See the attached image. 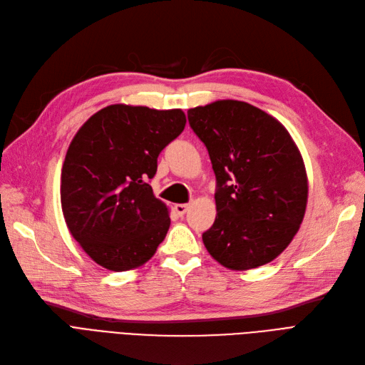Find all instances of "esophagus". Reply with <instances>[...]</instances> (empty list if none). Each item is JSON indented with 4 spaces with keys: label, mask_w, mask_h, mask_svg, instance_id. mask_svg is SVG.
I'll return each mask as SVG.
<instances>
[{
    "label": "esophagus",
    "mask_w": 365,
    "mask_h": 365,
    "mask_svg": "<svg viewBox=\"0 0 365 365\" xmlns=\"http://www.w3.org/2000/svg\"><path fill=\"white\" fill-rule=\"evenodd\" d=\"M174 210H175V213L179 215V217H183V215L186 213V210H187V205H175L174 206Z\"/></svg>",
    "instance_id": "esophagus-1"
}]
</instances>
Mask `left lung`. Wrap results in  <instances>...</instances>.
Wrapping results in <instances>:
<instances>
[{
    "mask_svg": "<svg viewBox=\"0 0 365 365\" xmlns=\"http://www.w3.org/2000/svg\"><path fill=\"white\" fill-rule=\"evenodd\" d=\"M217 178V218L203 233L212 257L233 271L272 262L304 220L302 156L277 118L247 102L217 101L187 111Z\"/></svg>",
    "mask_w": 365,
    "mask_h": 365,
    "instance_id": "left-lung-1",
    "label": "left lung"
}]
</instances>
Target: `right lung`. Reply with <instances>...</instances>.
<instances>
[{
    "label": "right lung",
    "mask_w": 365,
    "mask_h": 365,
    "mask_svg": "<svg viewBox=\"0 0 365 365\" xmlns=\"http://www.w3.org/2000/svg\"><path fill=\"white\" fill-rule=\"evenodd\" d=\"M185 125L182 110L118 103L76 132L61 170V209L69 232L98 264L129 271L150 260L165 239L168 209L148 180Z\"/></svg>",
    "instance_id": "1"
}]
</instances>
